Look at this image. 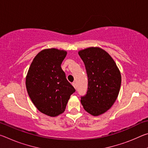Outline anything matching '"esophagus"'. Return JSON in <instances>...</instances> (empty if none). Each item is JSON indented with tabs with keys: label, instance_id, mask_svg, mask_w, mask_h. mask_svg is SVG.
Segmentation results:
<instances>
[{
	"label": "esophagus",
	"instance_id": "obj_1",
	"mask_svg": "<svg viewBox=\"0 0 148 148\" xmlns=\"http://www.w3.org/2000/svg\"><path fill=\"white\" fill-rule=\"evenodd\" d=\"M72 86H74V87L75 89L77 88V85H76V83H75V82H73V83H72Z\"/></svg>",
	"mask_w": 148,
	"mask_h": 148
}]
</instances>
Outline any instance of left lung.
<instances>
[{
    "label": "left lung",
    "instance_id": "obj_1",
    "mask_svg": "<svg viewBox=\"0 0 148 148\" xmlns=\"http://www.w3.org/2000/svg\"><path fill=\"white\" fill-rule=\"evenodd\" d=\"M86 66L88 87L81 97L84 108L97 116L108 110L118 96L121 83L119 69L111 56L100 47H88L78 52Z\"/></svg>",
    "mask_w": 148,
    "mask_h": 148
}]
</instances>
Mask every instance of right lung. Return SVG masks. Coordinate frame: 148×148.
<instances>
[{
    "label": "right lung",
    "mask_w": 148,
    "mask_h": 148,
    "mask_svg": "<svg viewBox=\"0 0 148 148\" xmlns=\"http://www.w3.org/2000/svg\"><path fill=\"white\" fill-rule=\"evenodd\" d=\"M66 53L56 48L42 50L34 58L26 77L32 102L40 112L51 117L63 113L70 97L76 91L61 67Z\"/></svg>",
    "instance_id": "obj_1"
}]
</instances>
